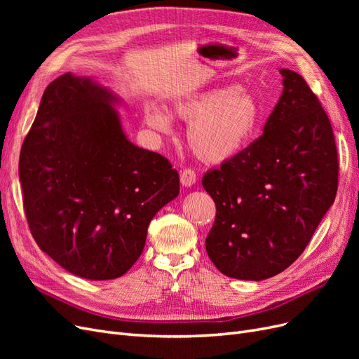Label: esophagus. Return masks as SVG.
Here are the masks:
<instances>
[{
  "label": "esophagus",
  "mask_w": 359,
  "mask_h": 359,
  "mask_svg": "<svg viewBox=\"0 0 359 359\" xmlns=\"http://www.w3.org/2000/svg\"><path fill=\"white\" fill-rule=\"evenodd\" d=\"M196 173H194V170L191 169H186L181 172V184L184 187H191L196 184Z\"/></svg>",
  "instance_id": "esophagus-1"
}]
</instances>
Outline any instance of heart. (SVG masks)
Instances as JSON below:
<instances>
[{"instance_id":"1","label":"heart","mask_w":359,"mask_h":359,"mask_svg":"<svg viewBox=\"0 0 359 359\" xmlns=\"http://www.w3.org/2000/svg\"><path fill=\"white\" fill-rule=\"evenodd\" d=\"M145 124L158 135L172 133V116L189 124V145L203 163L220 165L250 147L256 136L260 107L241 86H220L182 97L172 103V116L154 103L142 106Z\"/></svg>"}]
</instances>
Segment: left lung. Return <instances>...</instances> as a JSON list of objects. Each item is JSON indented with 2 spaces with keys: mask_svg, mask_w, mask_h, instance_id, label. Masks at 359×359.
I'll return each instance as SVG.
<instances>
[{
  "mask_svg": "<svg viewBox=\"0 0 359 359\" xmlns=\"http://www.w3.org/2000/svg\"><path fill=\"white\" fill-rule=\"evenodd\" d=\"M280 74L283 93L264 135L202 178L217 208L206 253L238 280H265L295 262L337 193L330 118L301 74Z\"/></svg>",
  "mask_w": 359,
  "mask_h": 359,
  "instance_id": "1",
  "label": "left lung"
}]
</instances>
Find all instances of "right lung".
I'll use <instances>...</instances> for the list:
<instances>
[{"label": "right lung", "mask_w": 359, "mask_h": 359, "mask_svg": "<svg viewBox=\"0 0 359 359\" xmlns=\"http://www.w3.org/2000/svg\"><path fill=\"white\" fill-rule=\"evenodd\" d=\"M121 103L91 76L61 74L43 93L19 156L32 236L86 280L124 276L142 255L149 222L180 194L169 160L127 137Z\"/></svg>", "instance_id": "1"}]
</instances>
